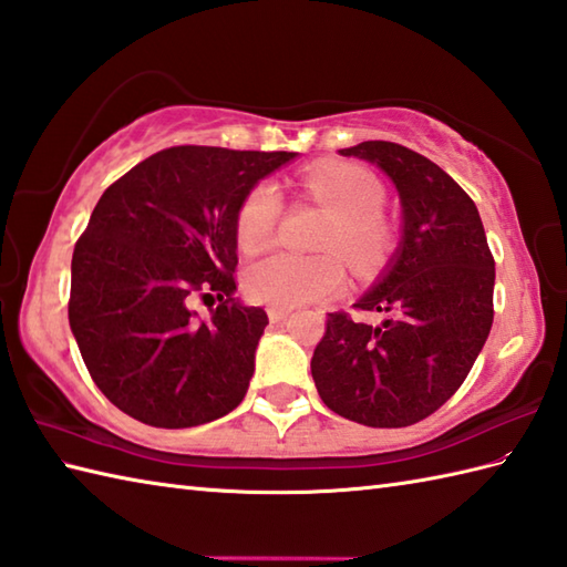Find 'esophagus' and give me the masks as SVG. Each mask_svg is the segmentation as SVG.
I'll return each instance as SVG.
<instances>
[{
  "label": "esophagus",
  "mask_w": 567,
  "mask_h": 567,
  "mask_svg": "<svg viewBox=\"0 0 567 567\" xmlns=\"http://www.w3.org/2000/svg\"><path fill=\"white\" fill-rule=\"evenodd\" d=\"M287 317H290V309H282V307H268V319L272 323H280L285 321Z\"/></svg>",
  "instance_id": "34e87169"
}]
</instances>
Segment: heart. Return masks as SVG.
Returning <instances> with one entry per match:
<instances>
[{"label": "heart", "instance_id": "obj_1", "mask_svg": "<svg viewBox=\"0 0 567 567\" xmlns=\"http://www.w3.org/2000/svg\"><path fill=\"white\" fill-rule=\"evenodd\" d=\"M297 187L321 209L329 221L317 240L319 250H336L355 270H372L390 256L394 226L382 212L384 187L370 171L353 163L315 165L297 177ZM282 216V202L270 183L252 185L236 209L238 248L256 256L272 244ZM336 252L295 256L275 252L250 265L244 277L246 295L258 305L295 307L339 292L346 270Z\"/></svg>", "mask_w": 567, "mask_h": 567}]
</instances>
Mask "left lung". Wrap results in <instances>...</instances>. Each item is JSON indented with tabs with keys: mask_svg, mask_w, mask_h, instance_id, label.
Masks as SVG:
<instances>
[{
	"mask_svg": "<svg viewBox=\"0 0 567 567\" xmlns=\"http://www.w3.org/2000/svg\"><path fill=\"white\" fill-rule=\"evenodd\" d=\"M343 155L378 163L402 199V246L353 305L388 315L380 327L331 311L311 378L331 412L372 429L431 416L465 382L495 319V258L475 202L424 155L363 141Z\"/></svg>",
	"mask_w": 567,
	"mask_h": 567,
	"instance_id": "left-lung-1",
	"label": "left lung"
}]
</instances>
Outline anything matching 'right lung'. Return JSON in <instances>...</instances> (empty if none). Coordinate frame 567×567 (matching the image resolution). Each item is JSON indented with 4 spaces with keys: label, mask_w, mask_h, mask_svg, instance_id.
<instances>
[{
    "label": "right lung",
    "mask_w": 567,
    "mask_h": 567,
    "mask_svg": "<svg viewBox=\"0 0 567 567\" xmlns=\"http://www.w3.org/2000/svg\"><path fill=\"white\" fill-rule=\"evenodd\" d=\"M287 151L173 146L104 189L72 252L68 319L94 384L143 424L187 429L244 400L268 315L236 292V209ZM220 299L209 320L195 298Z\"/></svg>",
    "instance_id": "add662e5"
}]
</instances>
